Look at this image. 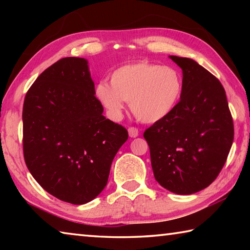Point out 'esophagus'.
<instances>
[{"label": "esophagus", "instance_id": "obj_1", "mask_svg": "<svg viewBox=\"0 0 250 250\" xmlns=\"http://www.w3.org/2000/svg\"><path fill=\"white\" fill-rule=\"evenodd\" d=\"M128 132L131 138H137L139 135V130L137 128H134V126H130L128 129Z\"/></svg>", "mask_w": 250, "mask_h": 250}]
</instances>
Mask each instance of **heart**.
I'll return each instance as SVG.
<instances>
[{"mask_svg":"<svg viewBox=\"0 0 250 250\" xmlns=\"http://www.w3.org/2000/svg\"><path fill=\"white\" fill-rule=\"evenodd\" d=\"M110 84L100 80L95 98L112 119L121 118L125 101L138 120L146 124L166 119L174 111L183 94V77L172 66L146 61L118 67L110 75Z\"/></svg>","mask_w":250,"mask_h":250,"instance_id":"b5f03b06","label":"heart"}]
</instances>
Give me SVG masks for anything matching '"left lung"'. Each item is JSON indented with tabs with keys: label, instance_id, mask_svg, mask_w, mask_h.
I'll return each mask as SVG.
<instances>
[{
	"label": "left lung",
	"instance_id": "left-lung-1",
	"mask_svg": "<svg viewBox=\"0 0 250 250\" xmlns=\"http://www.w3.org/2000/svg\"><path fill=\"white\" fill-rule=\"evenodd\" d=\"M183 71V94L170 116L143 137L155 180L181 195L202 191L218 176L234 140V122L221 82L195 61L170 56Z\"/></svg>",
	"mask_w": 250,
	"mask_h": 250
}]
</instances>
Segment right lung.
Returning <instances> with one entry per match:
<instances>
[{"label":"right lung","instance_id":"1","mask_svg":"<svg viewBox=\"0 0 250 250\" xmlns=\"http://www.w3.org/2000/svg\"><path fill=\"white\" fill-rule=\"evenodd\" d=\"M84 58L66 57L45 69L26 92L23 153L46 192L70 204L94 200L107 185L128 131L105 119Z\"/></svg>","mask_w":250,"mask_h":250}]
</instances>
